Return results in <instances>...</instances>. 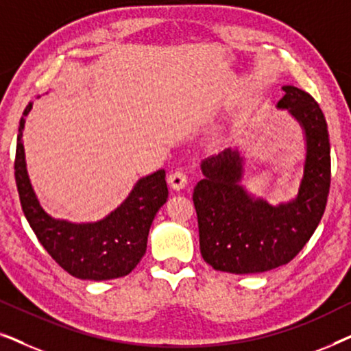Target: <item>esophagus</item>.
Here are the masks:
<instances>
[{
    "label": "esophagus",
    "mask_w": 351,
    "mask_h": 351,
    "mask_svg": "<svg viewBox=\"0 0 351 351\" xmlns=\"http://www.w3.org/2000/svg\"><path fill=\"white\" fill-rule=\"evenodd\" d=\"M167 184H169L174 190H182L186 184H189V177H186V172L184 169L172 171L171 174L167 176Z\"/></svg>",
    "instance_id": "esophagus-1"
}]
</instances>
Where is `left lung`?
<instances>
[{
  "label": "left lung",
  "mask_w": 351,
  "mask_h": 351,
  "mask_svg": "<svg viewBox=\"0 0 351 351\" xmlns=\"http://www.w3.org/2000/svg\"><path fill=\"white\" fill-rule=\"evenodd\" d=\"M280 108L302 123L306 136L305 174L297 198L270 206L249 198L241 186L238 152L225 150L203 161L204 179L193 190L199 251L214 270L247 275L286 265L308 243L323 217L330 186L328 124L308 93L285 86Z\"/></svg>",
  "instance_id": "left-lung-1"
}]
</instances>
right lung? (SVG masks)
Masks as SVG:
<instances>
[{"instance_id": "1", "label": "right lung", "mask_w": 351, "mask_h": 351, "mask_svg": "<svg viewBox=\"0 0 351 351\" xmlns=\"http://www.w3.org/2000/svg\"><path fill=\"white\" fill-rule=\"evenodd\" d=\"M30 108L32 102L23 117ZM23 117L17 134L14 176L22 210L38 241L56 263L80 280L104 281L129 275L145 254L153 219L167 199L166 172L156 171L138 180L128 199L97 223L76 225L54 220L41 209L28 180L21 141Z\"/></svg>"}]
</instances>
